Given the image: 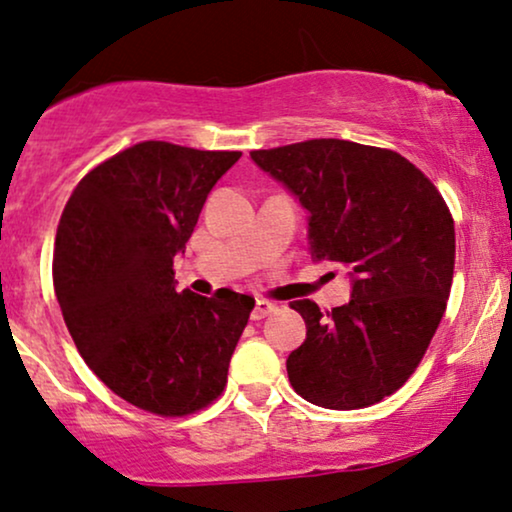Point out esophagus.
<instances>
[{"mask_svg":"<svg viewBox=\"0 0 512 512\" xmlns=\"http://www.w3.org/2000/svg\"><path fill=\"white\" fill-rule=\"evenodd\" d=\"M276 312V304L269 300H257L255 309H252V321H262Z\"/></svg>","mask_w":512,"mask_h":512,"instance_id":"obj_1","label":"esophagus"}]
</instances>
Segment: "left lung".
<instances>
[{
	"instance_id": "obj_1",
	"label": "left lung",
	"mask_w": 512,
	"mask_h": 512,
	"mask_svg": "<svg viewBox=\"0 0 512 512\" xmlns=\"http://www.w3.org/2000/svg\"><path fill=\"white\" fill-rule=\"evenodd\" d=\"M250 155L309 212L312 260L352 276V300L333 312L290 304L307 323L290 385L323 409L378 404L416 371L449 300L456 231L442 193L397 151L345 139Z\"/></svg>"
}]
</instances>
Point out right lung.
<instances>
[{"label":"right lung","mask_w":512,"mask_h":512,"mask_svg":"<svg viewBox=\"0 0 512 512\" xmlns=\"http://www.w3.org/2000/svg\"><path fill=\"white\" fill-rule=\"evenodd\" d=\"M241 151L141 141L82 177L54 243V290L77 352L118 397L189 416L226 387L255 297L174 288L205 198Z\"/></svg>","instance_id":"add662e5"}]
</instances>
